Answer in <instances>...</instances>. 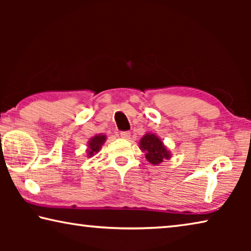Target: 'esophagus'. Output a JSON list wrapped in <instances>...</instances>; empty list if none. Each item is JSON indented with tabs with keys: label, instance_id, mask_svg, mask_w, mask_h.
I'll return each mask as SVG.
<instances>
[{
	"label": "esophagus",
	"instance_id": "34e87169",
	"mask_svg": "<svg viewBox=\"0 0 251 251\" xmlns=\"http://www.w3.org/2000/svg\"><path fill=\"white\" fill-rule=\"evenodd\" d=\"M120 136L124 139H129L130 138V133H129V131H127V130L120 131Z\"/></svg>",
	"mask_w": 251,
	"mask_h": 251
}]
</instances>
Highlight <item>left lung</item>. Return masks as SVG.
<instances>
[{
	"instance_id": "left-lung-1",
	"label": "left lung",
	"mask_w": 251,
	"mask_h": 251,
	"mask_svg": "<svg viewBox=\"0 0 251 251\" xmlns=\"http://www.w3.org/2000/svg\"><path fill=\"white\" fill-rule=\"evenodd\" d=\"M141 148L145 152L146 159L152 165L161 163L164 158H169V152L160 139L154 134H146L141 141Z\"/></svg>"
}]
</instances>
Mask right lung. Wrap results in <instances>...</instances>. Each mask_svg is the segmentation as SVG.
I'll return each instance as SVG.
<instances>
[{"label":"right lung","mask_w":251,"mask_h":251,"mask_svg":"<svg viewBox=\"0 0 251 251\" xmlns=\"http://www.w3.org/2000/svg\"><path fill=\"white\" fill-rule=\"evenodd\" d=\"M105 135H97V136H94V137L91 138L90 141V144H88V155L90 156H93L95 154V152H97L100 151V146L103 145V143L105 142Z\"/></svg>","instance_id":"add662e5"}]
</instances>
